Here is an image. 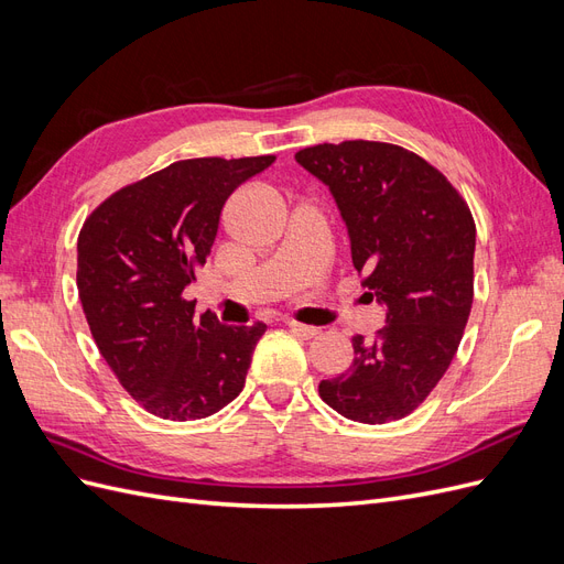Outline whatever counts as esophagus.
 Wrapping results in <instances>:
<instances>
[{
  "label": "esophagus",
  "instance_id": "34e87169",
  "mask_svg": "<svg viewBox=\"0 0 564 564\" xmlns=\"http://www.w3.org/2000/svg\"><path fill=\"white\" fill-rule=\"evenodd\" d=\"M286 327L292 329L294 334L303 336V338H313L319 334L317 327H313V324H303V322H296V319H286Z\"/></svg>",
  "mask_w": 564,
  "mask_h": 564
}]
</instances>
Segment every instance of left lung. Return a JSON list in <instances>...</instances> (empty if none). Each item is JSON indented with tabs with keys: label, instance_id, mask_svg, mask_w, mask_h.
I'll return each mask as SVG.
<instances>
[{
	"label": "left lung",
	"instance_id": "left-lung-1",
	"mask_svg": "<svg viewBox=\"0 0 564 564\" xmlns=\"http://www.w3.org/2000/svg\"><path fill=\"white\" fill-rule=\"evenodd\" d=\"M296 162L329 185L352 265L386 324L352 336V367L319 383V398L357 423L412 414L445 377L473 305L475 220L447 176L416 152L381 141L319 143Z\"/></svg>",
	"mask_w": 564,
	"mask_h": 564
}]
</instances>
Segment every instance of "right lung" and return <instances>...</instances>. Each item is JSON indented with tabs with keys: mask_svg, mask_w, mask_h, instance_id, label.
Segmentation results:
<instances>
[{
	"mask_svg": "<svg viewBox=\"0 0 564 564\" xmlns=\"http://www.w3.org/2000/svg\"><path fill=\"white\" fill-rule=\"evenodd\" d=\"M275 155L197 158L119 187L77 237V292L91 336L117 381L145 412L169 421L216 414L240 395L268 329L195 317L183 289L218 232L226 199Z\"/></svg>",
	"mask_w": 564,
	"mask_h": 564,
	"instance_id": "add662e5",
	"label": "right lung"
}]
</instances>
